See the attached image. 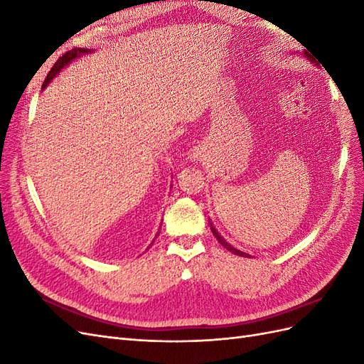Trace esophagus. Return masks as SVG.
<instances>
[{"mask_svg": "<svg viewBox=\"0 0 364 364\" xmlns=\"http://www.w3.org/2000/svg\"><path fill=\"white\" fill-rule=\"evenodd\" d=\"M191 158L196 161V159H200V153L197 151V150H194L193 153H191Z\"/></svg>", "mask_w": 364, "mask_h": 364, "instance_id": "34e87169", "label": "esophagus"}]
</instances>
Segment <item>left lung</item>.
I'll return each mask as SVG.
<instances>
[{
  "label": "left lung",
  "mask_w": 364,
  "mask_h": 364,
  "mask_svg": "<svg viewBox=\"0 0 364 364\" xmlns=\"http://www.w3.org/2000/svg\"><path fill=\"white\" fill-rule=\"evenodd\" d=\"M305 58L306 59H310V60H313V58L310 56V54H308L306 51H305ZM209 225H211V230H213V234H214V237L218 240V243L220 245H222L225 249H228L229 252H232V253H235V255H238V257H249L247 255V253H245V252H241V250H238V249H235V247H232V246H230L229 243H228V241L222 237V235H220L218 232H217V230H215V228L213 226V223H209Z\"/></svg>",
  "instance_id": "1"
}]
</instances>
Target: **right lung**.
<instances>
[{"instance_id":"1","label":"right lung","mask_w":364,"mask_h":364,"mask_svg":"<svg viewBox=\"0 0 364 364\" xmlns=\"http://www.w3.org/2000/svg\"><path fill=\"white\" fill-rule=\"evenodd\" d=\"M87 53H91V50H86V48H73V50H70V51H67L63 54L62 58H59L58 59V62L54 63V67L51 68V71L48 73V75H47V79L43 80V85H42V90H46V87L48 86V83L54 79V77H56L65 67H67V65H70L74 59H77V58H80V56H83V54H87Z\"/></svg>"}]
</instances>
